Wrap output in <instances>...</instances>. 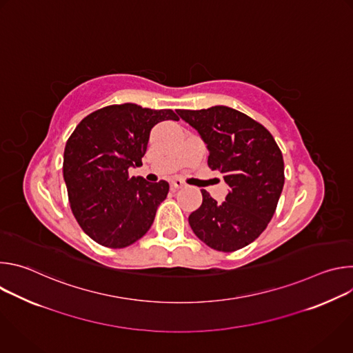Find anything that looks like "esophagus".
<instances>
[{"mask_svg":"<svg viewBox=\"0 0 353 353\" xmlns=\"http://www.w3.org/2000/svg\"><path fill=\"white\" fill-rule=\"evenodd\" d=\"M185 184L180 180V179H174L173 181H172V187L173 188H176V190H179V188H181V187H184Z\"/></svg>","mask_w":353,"mask_h":353,"instance_id":"obj_1","label":"esophagus"}]
</instances>
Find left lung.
I'll list each match as a JSON object with an SVG mask.
<instances>
[{"mask_svg":"<svg viewBox=\"0 0 353 353\" xmlns=\"http://www.w3.org/2000/svg\"><path fill=\"white\" fill-rule=\"evenodd\" d=\"M177 114L205 142L208 166L219 170L229 187L222 203L201 190L203 204L188 216L192 232L218 251H234L254 241L274 216L285 183L283 158L274 137L226 106Z\"/></svg>","mask_w":353,"mask_h":353,"instance_id":"1","label":"left lung"}]
</instances>
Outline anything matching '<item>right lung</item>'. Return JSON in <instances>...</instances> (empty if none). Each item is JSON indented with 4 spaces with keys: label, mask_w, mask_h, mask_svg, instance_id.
<instances>
[{
    "label": "right lung",
    "mask_w": 353,
    "mask_h": 353,
    "mask_svg": "<svg viewBox=\"0 0 353 353\" xmlns=\"http://www.w3.org/2000/svg\"><path fill=\"white\" fill-rule=\"evenodd\" d=\"M177 121L170 110L113 105L86 116L68 138L63 174L72 214L82 230L105 247L123 248L152 226L169 183L130 177L142 166L149 134L158 123Z\"/></svg>",
    "instance_id": "obj_1"
}]
</instances>
